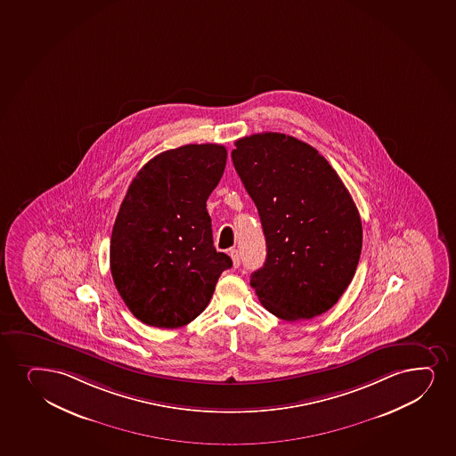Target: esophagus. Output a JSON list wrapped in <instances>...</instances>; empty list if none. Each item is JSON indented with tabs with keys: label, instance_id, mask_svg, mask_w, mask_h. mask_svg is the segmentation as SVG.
I'll return each instance as SVG.
<instances>
[{
	"label": "esophagus",
	"instance_id": "obj_1",
	"mask_svg": "<svg viewBox=\"0 0 456 456\" xmlns=\"http://www.w3.org/2000/svg\"><path fill=\"white\" fill-rule=\"evenodd\" d=\"M229 255H231L232 263H233V267H240V264H241V256H240V252H238L236 248H231V250H229Z\"/></svg>",
	"mask_w": 456,
	"mask_h": 456
}]
</instances>
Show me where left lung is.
I'll return each mask as SVG.
<instances>
[{
	"instance_id": "8db88e82",
	"label": "left lung",
	"mask_w": 456,
	"mask_h": 456,
	"mask_svg": "<svg viewBox=\"0 0 456 456\" xmlns=\"http://www.w3.org/2000/svg\"><path fill=\"white\" fill-rule=\"evenodd\" d=\"M232 160L261 218L267 259L250 285L282 321L321 316L348 289L362 221L338 172L305 142L261 133L236 140Z\"/></svg>"
}]
</instances>
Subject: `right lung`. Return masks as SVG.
Returning a JSON list of instances; mask_svg holds the SVG:
<instances>
[{"label":"right lung","mask_w":456,"mask_h":456,"mask_svg":"<svg viewBox=\"0 0 456 456\" xmlns=\"http://www.w3.org/2000/svg\"><path fill=\"white\" fill-rule=\"evenodd\" d=\"M225 160L223 145L180 146L151 159L129 184L111 233L110 267L129 311L150 327L188 325L232 267L214 247L206 209Z\"/></svg>","instance_id":"right-lung-1"}]
</instances>
